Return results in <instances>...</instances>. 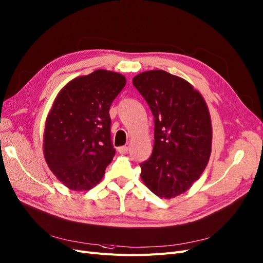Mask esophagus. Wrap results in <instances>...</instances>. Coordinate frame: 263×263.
<instances>
[{
    "mask_svg": "<svg viewBox=\"0 0 263 263\" xmlns=\"http://www.w3.org/2000/svg\"><path fill=\"white\" fill-rule=\"evenodd\" d=\"M128 146H120V147H118L117 148V151H118V153H120V154H122V155H124V154H127L128 153Z\"/></svg>",
    "mask_w": 263,
    "mask_h": 263,
    "instance_id": "34e87169",
    "label": "esophagus"
}]
</instances>
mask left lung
<instances>
[{
    "mask_svg": "<svg viewBox=\"0 0 263 263\" xmlns=\"http://www.w3.org/2000/svg\"><path fill=\"white\" fill-rule=\"evenodd\" d=\"M132 83L155 118V143L141 163L144 184L160 198L186 192L203 173L212 151L206 103L185 79L162 70L136 75Z\"/></svg>",
    "mask_w": 263,
    "mask_h": 263,
    "instance_id": "obj_1",
    "label": "left lung"
}]
</instances>
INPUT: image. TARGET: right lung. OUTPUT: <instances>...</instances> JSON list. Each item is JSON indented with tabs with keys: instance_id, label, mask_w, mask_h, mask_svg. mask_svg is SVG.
I'll use <instances>...</instances> for the list:
<instances>
[{
	"instance_id": "right-lung-1",
	"label": "right lung",
	"mask_w": 263,
	"mask_h": 263,
	"mask_svg": "<svg viewBox=\"0 0 263 263\" xmlns=\"http://www.w3.org/2000/svg\"><path fill=\"white\" fill-rule=\"evenodd\" d=\"M119 73L97 70L68 83L57 96L44 132V156L62 184L93 188L115 156L109 107L125 86Z\"/></svg>"
}]
</instances>
